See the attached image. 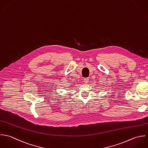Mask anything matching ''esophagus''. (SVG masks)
<instances>
[{"instance_id": "obj_1", "label": "esophagus", "mask_w": 148, "mask_h": 148, "mask_svg": "<svg viewBox=\"0 0 148 148\" xmlns=\"http://www.w3.org/2000/svg\"><path fill=\"white\" fill-rule=\"evenodd\" d=\"M89 78H85V79H84V82H85V83L87 84V83H88V82H89Z\"/></svg>"}]
</instances>
